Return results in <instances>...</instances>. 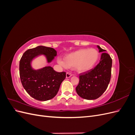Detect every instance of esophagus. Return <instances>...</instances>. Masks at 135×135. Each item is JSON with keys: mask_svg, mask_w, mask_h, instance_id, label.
Returning <instances> with one entry per match:
<instances>
[{"mask_svg": "<svg viewBox=\"0 0 135 135\" xmlns=\"http://www.w3.org/2000/svg\"><path fill=\"white\" fill-rule=\"evenodd\" d=\"M72 74L70 73H66V78H70L72 76Z\"/></svg>", "mask_w": 135, "mask_h": 135, "instance_id": "esophagus-1", "label": "esophagus"}]
</instances>
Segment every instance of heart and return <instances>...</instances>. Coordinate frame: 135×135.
Returning <instances> with one entry per match:
<instances>
[{"label": "heart", "mask_w": 135, "mask_h": 135, "mask_svg": "<svg viewBox=\"0 0 135 135\" xmlns=\"http://www.w3.org/2000/svg\"><path fill=\"white\" fill-rule=\"evenodd\" d=\"M99 59V52L95 48L80 49L59 57L57 62L65 68L74 67L78 71H86L93 68Z\"/></svg>", "instance_id": "obj_1"}]
</instances>
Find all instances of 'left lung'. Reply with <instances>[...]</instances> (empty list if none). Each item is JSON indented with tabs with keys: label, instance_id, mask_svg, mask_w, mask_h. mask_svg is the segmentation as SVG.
I'll list each match as a JSON object with an SVG mask.
<instances>
[{
	"label": "left lung",
	"instance_id": "8db88e82",
	"mask_svg": "<svg viewBox=\"0 0 135 135\" xmlns=\"http://www.w3.org/2000/svg\"><path fill=\"white\" fill-rule=\"evenodd\" d=\"M102 53L100 62L93 69L79 76L76 91L80 97L86 100H95L107 89L111 78L112 59L105 50L97 46Z\"/></svg>",
	"mask_w": 135,
	"mask_h": 135
}]
</instances>
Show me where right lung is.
Returning <instances> with one entry per match:
<instances>
[{
	"instance_id": "add662e5",
	"label": "right lung",
	"mask_w": 135,
	"mask_h": 135,
	"mask_svg": "<svg viewBox=\"0 0 135 135\" xmlns=\"http://www.w3.org/2000/svg\"><path fill=\"white\" fill-rule=\"evenodd\" d=\"M44 55L50 63L57 55L53 48L39 46L29 49L23 54L20 61V76L22 86L30 96L39 101L53 99L57 93L60 85L66 78V73L55 71L51 66L35 70L32 61Z\"/></svg>"
}]
</instances>
